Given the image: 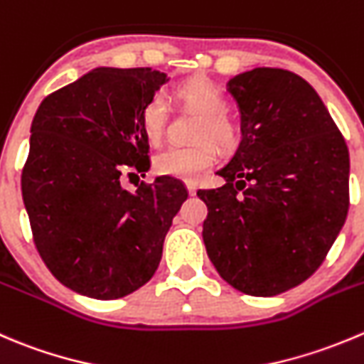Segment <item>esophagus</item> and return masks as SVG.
<instances>
[{"mask_svg":"<svg viewBox=\"0 0 364 364\" xmlns=\"http://www.w3.org/2000/svg\"><path fill=\"white\" fill-rule=\"evenodd\" d=\"M185 185H186V190H188L190 196H196V192H197V185H196V181H192V179H188V181H186Z\"/></svg>","mask_w":364,"mask_h":364,"instance_id":"1","label":"esophagus"}]
</instances>
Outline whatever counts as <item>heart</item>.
<instances>
[{"label":"heart","instance_id":"b5f03b06","mask_svg":"<svg viewBox=\"0 0 364 364\" xmlns=\"http://www.w3.org/2000/svg\"><path fill=\"white\" fill-rule=\"evenodd\" d=\"M176 100L188 110L200 115L193 139L200 142L192 146H171L154 156V171L160 176L178 179H193L211 167L217 158L213 144L203 141L210 138L222 149H231L238 140V128L235 121L225 114L224 92L218 85L206 77H192L176 88ZM140 126L151 144H158L167 128V107L160 96H154L144 105L140 112Z\"/></svg>","mask_w":364,"mask_h":364}]
</instances>
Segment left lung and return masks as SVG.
<instances>
[{
	"instance_id": "left-lung-1",
	"label": "left lung",
	"mask_w": 364,
	"mask_h": 364,
	"mask_svg": "<svg viewBox=\"0 0 364 364\" xmlns=\"http://www.w3.org/2000/svg\"><path fill=\"white\" fill-rule=\"evenodd\" d=\"M242 140L225 185L199 190L203 240L225 283L254 297L308 279L348 211V149L315 88L299 74L256 67L228 81Z\"/></svg>"
}]
</instances>
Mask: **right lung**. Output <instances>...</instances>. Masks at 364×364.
<instances>
[{
	"label": "right lung",
	"instance_id": "add662e5",
	"mask_svg": "<svg viewBox=\"0 0 364 364\" xmlns=\"http://www.w3.org/2000/svg\"><path fill=\"white\" fill-rule=\"evenodd\" d=\"M167 81L151 67H97L49 94L31 122L21 190L35 245L53 276L85 297L112 301L144 287L188 197L168 176L122 186L124 174L149 171L140 112Z\"/></svg>",
	"mask_w": 364,
	"mask_h": 364
}]
</instances>
